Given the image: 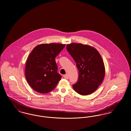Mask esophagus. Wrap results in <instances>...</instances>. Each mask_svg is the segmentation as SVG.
<instances>
[{
    "label": "esophagus",
    "instance_id": "1",
    "mask_svg": "<svg viewBox=\"0 0 131 131\" xmlns=\"http://www.w3.org/2000/svg\"><path fill=\"white\" fill-rule=\"evenodd\" d=\"M63 76V77H64L65 79H68V78H69L68 74H65V75H64Z\"/></svg>",
    "mask_w": 131,
    "mask_h": 131
}]
</instances>
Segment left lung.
Masks as SVG:
<instances>
[{"label": "left lung", "mask_w": 131, "mask_h": 131, "mask_svg": "<svg viewBox=\"0 0 131 131\" xmlns=\"http://www.w3.org/2000/svg\"><path fill=\"white\" fill-rule=\"evenodd\" d=\"M67 49L79 71L78 81L72 85L73 88L82 95L91 94L101 84L105 76L102 57L95 48L81 43L67 45Z\"/></svg>", "instance_id": "1"}]
</instances>
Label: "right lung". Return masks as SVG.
<instances>
[{"instance_id":"add662e5","label":"right lung","mask_w":131,"mask_h":131,"mask_svg":"<svg viewBox=\"0 0 131 131\" xmlns=\"http://www.w3.org/2000/svg\"><path fill=\"white\" fill-rule=\"evenodd\" d=\"M65 45L51 43L36 46L26 63L25 74L29 85L35 91L46 93L53 90L62 76L58 72L55 58Z\"/></svg>"}]
</instances>
